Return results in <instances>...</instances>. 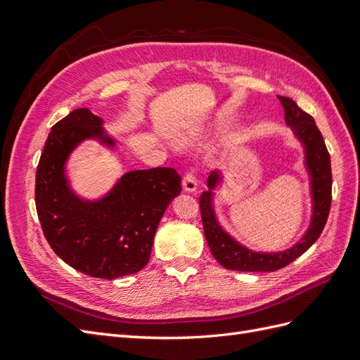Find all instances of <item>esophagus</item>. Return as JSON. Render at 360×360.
<instances>
[{
    "label": "esophagus",
    "mask_w": 360,
    "mask_h": 360,
    "mask_svg": "<svg viewBox=\"0 0 360 360\" xmlns=\"http://www.w3.org/2000/svg\"><path fill=\"white\" fill-rule=\"evenodd\" d=\"M181 186H183L184 192H189V193H192V192L197 191L198 183H197V179H195V176H193L192 172H186V176L183 177Z\"/></svg>",
    "instance_id": "esophagus-1"
}]
</instances>
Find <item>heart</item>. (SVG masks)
<instances>
[{"label":"heart","mask_w":360,"mask_h":360,"mask_svg":"<svg viewBox=\"0 0 360 360\" xmlns=\"http://www.w3.org/2000/svg\"><path fill=\"white\" fill-rule=\"evenodd\" d=\"M183 143H184V144H188V139H184V141H183Z\"/></svg>","instance_id":"obj_1"}]
</instances>
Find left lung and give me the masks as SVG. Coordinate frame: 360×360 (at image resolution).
<instances>
[{"label":"left lung","mask_w":360,"mask_h":360,"mask_svg":"<svg viewBox=\"0 0 360 360\" xmlns=\"http://www.w3.org/2000/svg\"><path fill=\"white\" fill-rule=\"evenodd\" d=\"M278 99L284 106L287 126L292 130L294 136L300 141L304 150V167L308 169L311 183V224L300 240L285 250L255 252V250L248 249L228 234L217 222L213 197L214 189L222 183L224 176L219 169L212 171L207 179L209 191H204L200 197L201 219L205 240L209 243L212 254L217 263L225 269L238 271H275L285 267L317 242L326 221H328L332 202V169L330 156L321 132L314 118L302 111L290 97L278 96Z\"/></svg>","instance_id":"1"}]
</instances>
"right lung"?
<instances>
[{"label": "right lung", "instance_id": "obj_1", "mask_svg": "<svg viewBox=\"0 0 360 360\" xmlns=\"http://www.w3.org/2000/svg\"><path fill=\"white\" fill-rule=\"evenodd\" d=\"M85 139L115 147L103 120L86 108L52 126L36 172L43 234L64 263L85 275L115 279L136 274L148 263L159 222L181 192V179L172 168L129 171L102 198L84 200L70 188L66 163Z\"/></svg>", "mask_w": 360, "mask_h": 360}]
</instances>
